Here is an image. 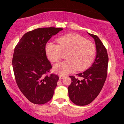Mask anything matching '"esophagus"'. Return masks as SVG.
<instances>
[{
    "mask_svg": "<svg viewBox=\"0 0 124 124\" xmlns=\"http://www.w3.org/2000/svg\"><path fill=\"white\" fill-rule=\"evenodd\" d=\"M64 78H65V76H62V75L59 76V79H60V80H61V79H63Z\"/></svg>",
    "mask_w": 124,
    "mask_h": 124,
    "instance_id": "1",
    "label": "esophagus"
}]
</instances>
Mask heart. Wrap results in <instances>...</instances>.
<instances>
[{"mask_svg":"<svg viewBox=\"0 0 124 124\" xmlns=\"http://www.w3.org/2000/svg\"><path fill=\"white\" fill-rule=\"evenodd\" d=\"M58 44L49 42L45 46V52L48 59L52 62L61 60L62 51L67 52L68 59L54 67V72L66 75L75 69L83 70L87 68L94 59L96 54L95 45L92 41L76 34H68L57 39Z\"/></svg>","mask_w":124,"mask_h":124,"instance_id":"1","label":"heart"}]
</instances>
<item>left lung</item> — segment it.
Segmentation results:
<instances>
[{
    "instance_id": "8db88e82",
    "label": "left lung",
    "mask_w": 124,
    "mask_h": 124,
    "mask_svg": "<svg viewBox=\"0 0 124 124\" xmlns=\"http://www.w3.org/2000/svg\"><path fill=\"white\" fill-rule=\"evenodd\" d=\"M94 38L96 47V56L93 63L87 70L76 75L79 80L70 76L72 82L68 87L70 100L78 106L91 103L100 93L107 75L108 56L106 48L97 35L88 33Z\"/></svg>"
}]
</instances>
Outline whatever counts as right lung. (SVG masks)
I'll use <instances>...</instances> for the list:
<instances>
[{
  "label": "right lung",
  "instance_id": "right-lung-1",
  "mask_svg": "<svg viewBox=\"0 0 124 124\" xmlns=\"http://www.w3.org/2000/svg\"><path fill=\"white\" fill-rule=\"evenodd\" d=\"M63 28H39L25 33L15 48L12 65L21 93L31 103L43 104L53 97L59 77L47 73L52 66L46 58L45 46Z\"/></svg>",
  "mask_w": 124,
  "mask_h": 124
}]
</instances>
